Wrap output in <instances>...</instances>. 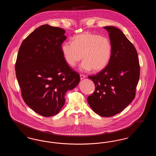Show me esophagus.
Wrapping results in <instances>:
<instances>
[{"instance_id": "esophagus-1", "label": "esophagus", "mask_w": 156, "mask_h": 156, "mask_svg": "<svg viewBox=\"0 0 156 156\" xmlns=\"http://www.w3.org/2000/svg\"><path fill=\"white\" fill-rule=\"evenodd\" d=\"M87 76H85V75H84L81 74L80 75V78H81V80H83L84 78H85Z\"/></svg>"}]
</instances>
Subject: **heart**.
I'll return each mask as SVG.
<instances>
[{"label": "heart", "instance_id": "obj_1", "mask_svg": "<svg viewBox=\"0 0 156 156\" xmlns=\"http://www.w3.org/2000/svg\"><path fill=\"white\" fill-rule=\"evenodd\" d=\"M61 51L67 64L74 67L83 57L82 71L100 72L107 67L111 58L112 45L106 37L89 32L75 36L73 43L65 42Z\"/></svg>", "mask_w": 156, "mask_h": 156}]
</instances>
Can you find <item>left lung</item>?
<instances>
[{"label":"left lung","mask_w":156,"mask_h":156,"mask_svg":"<svg viewBox=\"0 0 156 156\" xmlns=\"http://www.w3.org/2000/svg\"><path fill=\"white\" fill-rule=\"evenodd\" d=\"M104 28L109 33L112 45L111 58L104 70L88 76L94 82L95 90L87 101L97 114L111 117L133 100L140 68L137 51L124 33L114 26Z\"/></svg>","instance_id":"left-lung-1"}]
</instances>
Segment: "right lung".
<instances>
[{
	"mask_svg": "<svg viewBox=\"0 0 156 156\" xmlns=\"http://www.w3.org/2000/svg\"><path fill=\"white\" fill-rule=\"evenodd\" d=\"M66 31L48 24L30 33L20 47L16 75L25 103L45 117L58 113L67 90L75 88L80 74L64 59L61 45Z\"/></svg>",
	"mask_w": 156,
	"mask_h": 156,
	"instance_id": "obj_1",
	"label": "right lung"
}]
</instances>
